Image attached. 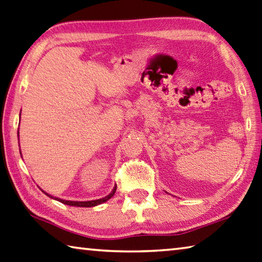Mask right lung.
Here are the masks:
<instances>
[{
	"label": "right lung",
	"instance_id": "right-lung-1",
	"mask_svg": "<svg viewBox=\"0 0 262 262\" xmlns=\"http://www.w3.org/2000/svg\"><path fill=\"white\" fill-rule=\"evenodd\" d=\"M116 190H117V185H116L115 188H113V190H112L110 194H107V196L104 197V198L96 199V201H89V202H72V201H64V199H59V198H55V199H56V201H58V202H60V203L65 204V205L78 206V207H92V206H96V205H99V204L105 203L106 201H108V199H110V198L113 196V194H115ZM43 192H45V191H43ZM45 193L47 194V196H49L50 198H54V197H51L50 194H48L47 192H45Z\"/></svg>",
	"mask_w": 262,
	"mask_h": 262
}]
</instances>
